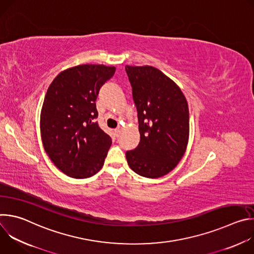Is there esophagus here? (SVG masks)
Returning a JSON list of instances; mask_svg holds the SVG:
<instances>
[{
    "label": "esophagus",
    "instance_id": "esophagus-1",
    "mask_svg": "<svg viewBox=\"0 0 254 254\" xmlns=\"http://www.w3.org/2000/svg\"><path fill=\"white\" fill-rule=\"evenodd\" d=\"M121 131H122V130H121V127H118V128H116V129H115V134H116V136H117V137H119V136H120Z\"/></svg>",
    "mask_w": 254,
    "mask_h": 254
}]
</instances>
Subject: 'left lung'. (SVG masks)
<instances>
[{
	"label": "left lung",
	"instance_id": "obj_1",
	"mask_svg": "<svg viewBox=\"0 0 254 254\" xmlns=\"http://www.w3.org/2000/svg\"><path fill=\"white\" fill-rule=\"evenodd\" d=\"M136 107L140 139L126 157L130 169L146 178L171 172L185 154L189 110L179 86L153 66H126Z\"/></svg>",
	"mask_w": 254,
	"mask_h": 254
}]
</instances>
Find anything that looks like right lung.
Returning <instances> with one entry per match:
<instances>
[{
    "label": "right lung",
    "mask_w": 254,
    "mask_h": 254,
    "mask_svg": "<svg viewBox=\"0 0 254 254\" xmlns=\"http://www.w3.org/2000/svg\"><path fill=\"white\" fill-rule=\"evenodd\" d=\"M116 67L84 64L66 69L54 78L41 111L44 149L54 165L75 179L89 178L103 166L112 137L95 121V100Z\"/></svg>",
    "instance_id": "1"
}]
</instances>
